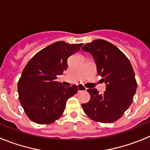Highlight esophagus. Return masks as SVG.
Masks as SVG:
<instances>
[{"mask_svg":"<svg viewBox=\"0 0 150 150\" xmlns=\"http://www.w3.org/2000/svg\"><path fill=\"white\" fill-rule=\"evenodd\" d=\"M86 89L87 88H86L84 86H83V85H81V84L78 85V92H79V91H86Z\"/></svg>","mask_w":150,"mask_h":150,"instance_id":"1","label":"esophagus"}]
</instances>
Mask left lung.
I'll list each match as a JSON object with an SVG mask.
<instances>
[{
    "mask_svg": "<svg viewBox=\"0 0 150 150\" xmlns=\"http://www.w3.org/2000/svg\"><path fill=\"white\" fill-rule=\"evenodd\" d=\"M82 50L90 52L103 77L106 91L99 94L88 88L90 100L82 104L85 113L95 122L112 123L122 116L133 101L137 89L134 72L128 59L121 50L104 40L86 43Z\"/></svg>",
    "mask_w": 150,
    "mask_h": 150,
    "instance_id": "obj_1",
    "label": "left lung"
}]
</instances>
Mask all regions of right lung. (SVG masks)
<instances>
[{
    "label": "right lung",
    "instance_id": "add662e5",
    "mask_svg": "<svg viewBox=\"0 0 150 150\" xmlns=\"http://www.w3.org/2000/svg\"><path fill=\"white\" fill-rule=\"evenodd\" d=\"M83 43L58 41L38 52L24 68L18 82V98L26 115L38 124H50L63 114L67 99L77 86L64 87L56 81L67 68V59Z\"/></svg>",
    "mask_w": 150,
    "mask_h": 150
}]
</instances>
